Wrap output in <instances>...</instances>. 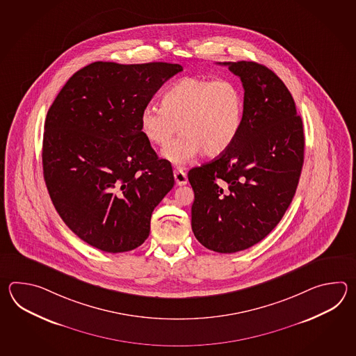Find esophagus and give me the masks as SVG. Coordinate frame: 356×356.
<instances>
[{"label":"esophagus","instance_id":"obj_1","mask_svg":"<svg viewBox=\"0 0 356 356\" xmlns=\"http://www.w3.org/2000/svg\"><path fill=\"white\" fill-rule=\"evenodd\" d=\"M175 183H177L178 186H184V184H187V181H188L187 175H186L184 169H181V168H178V169H175Z\"/></svg>","mask_w":356,"mask_h":356}]
</instances>
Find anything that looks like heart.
Wrapping results in <instances>:
<instances>
[{
    "mask_svg": "<svg viewBox=\"0 0 356 356\" xmlns=\"http://www.w3.org/2000/svg\"><path fill=\"white\" fill-rule=\"evenodd\" d=\"M243 117L244 95L235 81L186 76L168 88L161 104L145 106L140 129L150 144L160 147L181 129V136L163 152L178 165L201 152L215 158L227 152L239 135Z\"/></svg>",
    "mask_w": 356,
    "mask_h": 356,
    "instance_id": "heart-1",
    "label": "heart"
}]
</instances>
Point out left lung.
<instances>
[{"label":"left lung","instance_id":"left-lung-1","mask_svg":"<svg viewBox=\"0 0 356 356\" xmlns=\"http://www.w3.org/2000/svg\"><path fill=\"white\" fill-rule=\"evenodd\" d=\"M219 65L241 77L244 117L227 152L189 170L192 230L207 250L234 253L261 242L288 210L302 173L304 131L294 99L270 68Z\"/></svg>","mask_w":356,"mask_h":356}]
</instances>
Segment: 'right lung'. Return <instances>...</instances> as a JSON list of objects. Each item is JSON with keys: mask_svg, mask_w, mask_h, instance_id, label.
I'll list each match as a JSON object with an SVG mask.
<instances>
[{"mask_svg": "<svg viewBox=\"0 0 356 356\" xmlns=\"http://www.w3.org/2000/svg\"><path fill=\"white\" fill-rule=\"evenodd\" d=\"M181 65L94 62L60 89L47 113L43 175L60 219L108 252L147 239L154 209L175 186L140 129V114Z\"/></svg>", "mask_w": 356, "mask_h": 356, "instance_id": "right-lung-1", "label": "right lung"}]
</instances>
